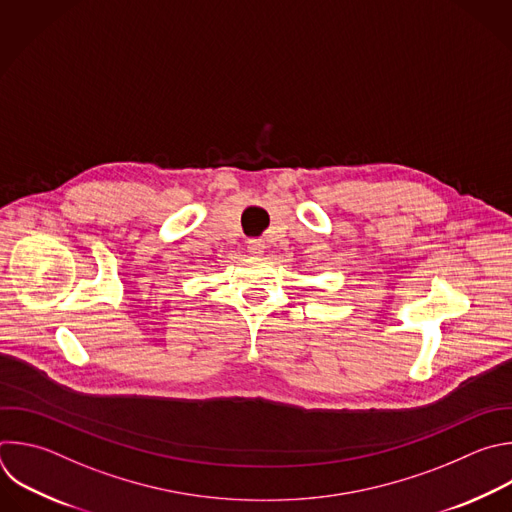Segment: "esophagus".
Segmentation results:
<instances>
[{
	"mask_svg": "<svg viewBox=\"0 0 512 512\" xmlns=\"http://www.w3.org/2000/svg\"><path fill=\"white\" fill-rule=\"evenodd\" d=\"M247 249H249V253L259 255V253H263L265 245H263V241H261V239H249V241H247Z\"/></svg>",
	"mask_w": 512,
	"mask_h": 512,
	"instance_id": "1",
	"label": "esophagus"
}]
</instances>
